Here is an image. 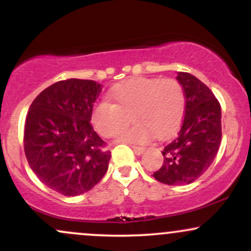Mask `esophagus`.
<instances>
[{
	"mask_svg": "<svg viewBox=\"0 0 251 251\" xmlns=\"http://www.w3.org/2000/svg\"><path fill=\"white\" fill-rule=\"evenodd\" d=\"M132 150H133V152L135 154H142L144 151H145V149L144 148H140V146H131Z\"/></svg>",
	"mask_w": 251,
	"mask_h": 251,
	"instance_id": "esophagus-1",
	"label": "esophagus"
}]
</instances>
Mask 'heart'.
Wrapping results in <instances>:
<instances>
[{
    "label": "heart",
    "mask_w": 251,
    "mask_h": 251,
    "mask_svg": "<svg viewBox=\"0 0 251 251\" xmlns=\"http://www.w3.org/2000/svg\"><path fill=\"white\" fill-rule=\"evenodd\" d=\"M112 103L96 106L92 122L103 137L119 134L120 142L146 143L153 133L163 138L177 128L185 111V93L176 79L131 77L109 89Z\"/></svg>",
    "instance_id": "1"
}]
</instances>
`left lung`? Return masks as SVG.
I'll return each mask as SVG.
<instances>
[{
  "mask_svg": "<svg viewBox=\"0 0 251 251\" xmlns=\"http://www.w3.org/2000/svg\"><path fill=\"white\" fill-rule=\"evenodd\" d=\"M177 80L185 93V116L178 133L166 143L162 168L153 174L168 185H185L201 177L221 145V105L208 86L185 72Z\"/></svg>",
  "mask_w": 251,
  "mask_h": 251,
  "instance_id": "1",
  "label": "left lung"
}]
</instances>
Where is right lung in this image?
Listing matches in <instances>:
<instances>
[{
    "instance_id": "obj_1",
    "label": "right lung",
    "mask_w": 251,
    "mask_h": 251,
    "mask_svg": "<svg viewBox=\"0 0 251 251\" xmlns=\"http://www.w3.org/2000/svg\"><path fill=\"white\" fill-rule=\"evenodd\" d=\"M101 85L68 79L43 89L25 118V153L36 177L63 196L87 192L105 176L111 159L91 125Z\"/></svg>"
}]
</instances>
